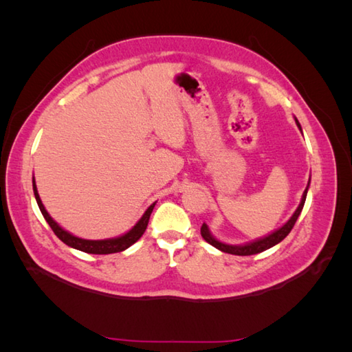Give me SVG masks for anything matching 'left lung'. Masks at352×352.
<instances>
[{"label":"left lung","instance_id":"left-lung-1","mask_svg":"<svg viewBox=\"0 0 352 352\" xmlns=\"http://www.w3.org/2000/svg\"><path fill=\"white\" fill-rule=\"evenodd\" d=\"M296 121V125L298 129L301 130V125L300 122H298V119H295ZM310 184V182H309ZM309 184L307 188H305L304 193H302V198H301V203L300 206H298V208L295 210V213L292 214V218L284 223V226L281 228H278L276 231H274L272 234H269L263 239H258V241L256 242H251V243H246V245H241V246H236V245H227V243H222L219 241H216V239L210 234V231H208V227L206 226V223H203V227H201V236H203V239L206 242L210 243L212 246H214V248L221 250L222 252H228V254H234V256H252V254H258L261 251H266L269 248H272L274 245L280 243L284 237H286L292 228H294L295 222L298 219V216L301 214V210L304 207V203H305V198H307V190H309Z\"/></svg>","mask_w":352,"mask_h":352}]
</instances>
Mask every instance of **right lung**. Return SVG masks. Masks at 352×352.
Returning <instances> with one entry per match:
<instances>
[{
    "instance_id": "right-lung-1",
    "label": "right lung",
    "mask_w": 352,
    "mask_h": 352,
    "mask_svg": "<svg viewBox=\"0 0 352 352\" xmlns=\"http://www.w3.org/2000/svg\"><path fill=\"white\" fill-rule=\"evenodd\" d=\"M33 190H34V197H36V201H37V206H39L45 221L48 222V226L51 227L52 231H54V234L58 239H60L63 243L71 246V248H76V250H80V251L87 252V254H113V252H121V251L129 248V246H131L133 243H136L139 239L142 237V234L145 233V230L148 227L149 216H151L153 208L155 206V204L149 206L148 210L140 218V221L129 231V233H125L124 236L116 237V239H106V241H86V239H80V237H76V236L69 234L68 231H65L62 227H58V223L56 221H52V218L48 214V212L45 210V207H43L42 201L39 198V193H37L36 184H34V178H33Z\"/></svg>"
}]
</instances>
